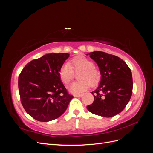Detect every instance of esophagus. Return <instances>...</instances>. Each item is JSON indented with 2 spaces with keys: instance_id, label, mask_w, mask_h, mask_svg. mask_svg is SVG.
<instances>
[{
  "instance_id": "esophagus-1",
  "label": "esophagus",
  "mask_w": 153,
  "mask_h": 153,
  "mask_svg": "<svg viewBox=\"0 0 153 153\" xmlns=\"http://www.w3.org/2000/svg\"><path fill=\"white\" fill-rule=\"evenodd\" d=\"M82 96V94H74L73 95L74 97H81Z\"/></svg>"
}]
</instances>
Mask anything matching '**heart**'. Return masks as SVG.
<instances>
[{
  "label": "heart",
  "instance_id": "1",
  "mask_svg": "<svg viewBox=\"0 0 153 153\" xmlns=\"http://www.w3.org/2000/svg\"><path fill=\"white\" fill-rule=\"evenodd\" d=\"M78 74L80 81L73 82L69 85L68 90L73 94H80L87 90L91 85L98 82L100 73L94 67V63L84 56H77L69 62L64 64L59 70V76L64 84L68 85L74 77V72Z\"/></svg>",
  "mask_w": 153,
  "mask_h": 153
}]
</instances>
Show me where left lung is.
I'll list each match as a JSON object with an SVG mask.
<instances>
[{"instance_id": "1", "label": "left lung", "mask_w": 153, "mask_h": 153, "mask_svg": "<svg viewBox=\"0 0 153 153\" xmlns=\"http://www.w3.org/2000/svg\"><path fill=\"white\" fill-rule=\"evenodd\" d=\"M90 57L98 64L101 80L92 92L94 101L87 106L90 112L111 117L121 112L132 95L133 80L131 69L123 60L114 55L95 51Z\"/></svg>"}]
</instances>
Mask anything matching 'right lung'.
Instances as JSON below:
<instances>
[{
    "instance_id": "1",
    "label": "right lung",
    "mask_w": 153,
    "mask_h": 153,
    "mask_svg": "<svg viewBox=\"0 0 153 153\" xmlns=\"http://www.w3.org/2000/svg\"><path fill=\"white\" fill-rule=\"evenodd\" d=\"M69 57L67 53H48L32 60L18 77L21 103L26 112L41 122L52 121L68 108V94L59 76V70Z\"/></svg>"
}]
</instances>
